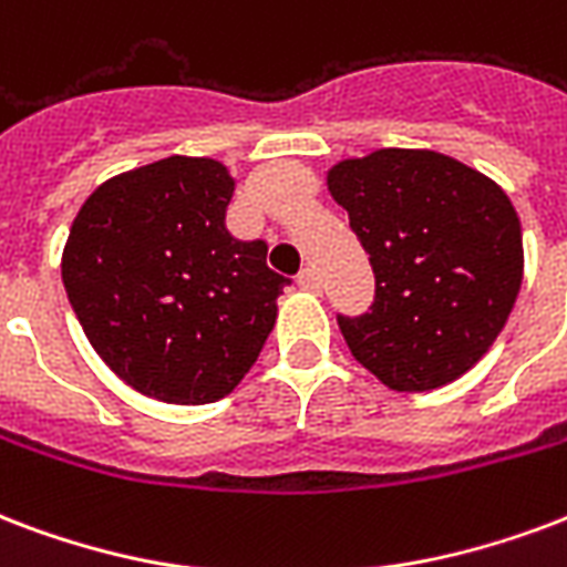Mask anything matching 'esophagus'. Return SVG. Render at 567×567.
<instances>
[{
	"mask_svg": "<svg viewBox=\"0 0 567 567\" xmlns=\"http://www.w3.org/2000/svg\"><path fill=\"white\" fill-rule=\"evenodd\" d=\"M297 285H300L302 291L318 293L321 291V276H318V270H315V267H302L300 276H297Z\"/></svg>",
	"mask_w": 567,
	"mask_h": 567,
	"instance_id": "esophagus-1",
	"label": "esophagus"
}]
</instances>
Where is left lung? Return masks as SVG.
Returning <instances> with one entry per match:
<instances>
[{
  "label": "left lung",
  "instance_id": "obj_1",
  "mask_svg": "<svg viewBox=\"0 0 567 567\" xmlns=\"http://www.w3.org/2000/svg\"><path fill=\"white\" fill-rule=\"evenodd\" d=\"M374 270V302L341 336L395 392L446 386L482 360L524 282L512 198L461 159L380 148L327 172Z\"/></svg>",
  "mask_w": 567,
  "mask_h": 567
}]
</instances>
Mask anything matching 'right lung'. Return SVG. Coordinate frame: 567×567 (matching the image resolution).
<instances>
[{
	"label": "right lung",
	"instance_id": "1",
	"mask_svg": "<svg viewBox=\"0 0 567 567\" xmlns=\"http://www.w3.org/2000/svg\"><path fill=\"white\" fill-rule=\"evenodd\" d=\"M219 159L166 157L103 181L73 219L62 282L106 365L148 399L210 404L244 380L288 279L226 228Z\"/></svg>",
	"mask_w": 567,
	"mask_h": 567
}]
</instances>
